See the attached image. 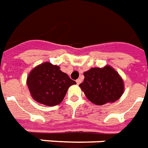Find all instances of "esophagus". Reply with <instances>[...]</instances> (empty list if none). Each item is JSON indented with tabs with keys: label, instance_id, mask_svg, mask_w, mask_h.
I'll list each match as a JSON object with an SVG mask.
<instances>
[{
	"label": "esophagus",
	"instance_id": "1",
	"mask_svg": "<svg viewBox=\"0 0 148 148\" xmlns=\"http://www.w3.org/2000/svg\"><path fill=\"white\" fill-rule=\"evenodd\" d=\"M76 82H77V85H79V84L82 82V80H81L80 78H78V79H77V80H76Z\"/></svg>",
	"mask_w": 148,
	"mask_h": 148
}]
</instances>
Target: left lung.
<instances>
[{"mask_svg": "<svg viewBox=\"0 0 148 148\" xmlns=\"http://www.w3.org/2000/svg\"><path fill=\"white\" fill-rule=\"evenodd\" d=\"M84 76L79 86L88 100L97 106L115 102L124 93V81L111 66L90 68L84 72Z\"/></svg>", "mask_w": 148, "mask_h": 148, "instance_id": "8db88e82", "label": "left lung"}]
</instances>
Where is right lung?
<instances>
[{
	"mask_svg": "<svg viewBox=\"0 0 148 148\" xmlns=\"http://www.w3.org/2000/svg\"><path fill=\"white\" fill-rule=\"evenodd\" d=\"M32 97L44 106H57L62 101L69 87L76 84L59 66L45 62L33 68L27 77Z\"/></svg>",
	"mask_w": 148,
	"mask_h": 148,
	"instance_id": "add662e5",
	"label": "right lung"
}]
</instances>
